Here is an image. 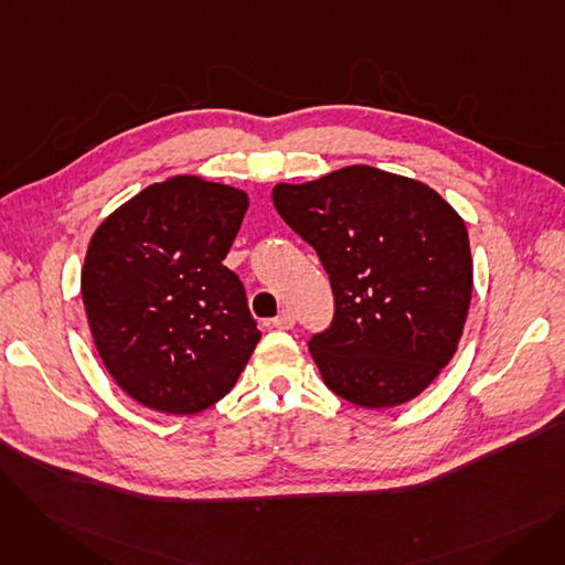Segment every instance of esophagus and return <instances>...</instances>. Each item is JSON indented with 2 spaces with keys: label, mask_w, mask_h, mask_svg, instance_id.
<instances>
[{
  "label": "esophagus",
  "mask_w": 565,
  "mask_h": 565,
  "mask_svg": "<svg viewBox=\"0 0 565 565\" xmlns=\"http://www.w3.org/2000/svg\"><path fill=\"white\" fill-rule=\"evenodd\" d=\"M292 324H295V316L288 309H284L277 318H273V328L277 330H292Z\"/></svg>",
  "instance_id": "obj_1"
}]
</instances>
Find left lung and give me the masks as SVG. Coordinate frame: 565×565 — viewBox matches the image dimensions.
Segmentation results:
<instances>
[{"label": "left lung", "mask_w": 565, "mask_h": 565, "mask_svg": "<svg viewBox=\"0 0 565 565\" xmlns=\"http://www.w3.org/2000/svg\"><path fill=\"white\" fill-rule=\"evenodd\" d=\"M281 220L334 290V322L309 341L328 387L366 409L417 398L458 350L471 302L462 217L433 188L369 164L277 183Z\"/></svg>", "instance_id": "1"}]
</instances>
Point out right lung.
<instances>
[{"label":"right lung","mask_w":565,"mask_h":565,"mask_svg":"<svg viewBox=\"0 0 565 565\" xmlns=\"http://www.w3.org/2000/svg\"><path fill=\"white\" fill-rule=\"evenodd\" d=\"M249 196L171 175L94 231L82 302L100 360L132 401L196 414L222 401L260 339L245 288L222 263Z\"/></svg>","instance_id":"1"}]
</instances>
